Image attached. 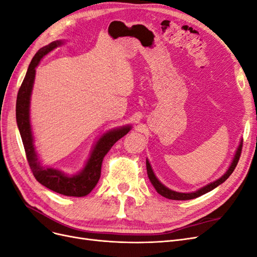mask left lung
Returning <instances> with one entry per match:
<instances>
[{
    "mask_svg": "<svg viewBox=\"0 0 257 257\" xmlns=\"http://www.w3.org/2000/svg\"><path fill=\"white\" fill-rule=\"evenodd\" d=\"M241 149H242V143H240L238 149L235 153V157H234V160H232L231 164L229 166V168L227 169V172L225 173L221 178L217 179L216 181H213L211 183L207 184L206 186H204V188H201L195 192L193 193H179V192H175V191H172L169 190L168 188H166V186L164 184H162L159 180L158 178L155 177L153 170L151 168V165L149 161H146V165H147V173H148V177H149L150 181L152 183V185L154 186V189L157 190V192L160 194V195L164 196L166 198H169V199H174V200H188V199H193V198H196V197H199L201 195H204V194L212 191L213 189H215L217 185L222 184L226 179L232 174V172H234L238 162H239V159H240V155H241Z\"/></svg>",
    "mask_w": 257,
    "mask_h": 257,
    "instance_id": "8db88e82",
    "label": "left lung"
}]
</instances>
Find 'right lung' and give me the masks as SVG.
I'll use <instances>...</instances> for the list:
<instances>
[{"mask_svg": "<svg viewBox=\"0 0 257 257\" xmlns=\"http://www.w3.org/2000/svg\"><path fill=\"white\" fill-rule=\"evenodd\" d=\"M62 44L63 43L61 41H57L45 46V47L41 48L36 52L34 58L31 61L25 79H23L21 87L18 91L16 103V119L23 147H25L27 160L36 180L46 186V188L62 194V195L82 197L88 195L97 184L100 177V170H102V163L107 152L111 149V147L120 138L126 135L132 127L130 125L122 126L120 128L109 131L108 133L100 137L94 149L92 150L88 162L85 163V166L78 174L69 176L60 172L58 169L44 167L41 164L35 152L32 130H31L30 124L31 93H32L33 89L36 66L40 63L43 57H45L46 54Z\"/></svg>", "mask_w": 257, "mask_h": 257, "instance_id": "obj_1", "label": "right lung"}]
</instances>
